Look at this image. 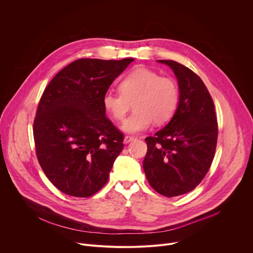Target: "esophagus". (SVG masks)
<instances>
[{
	"label": "esophagus",
	"mask_w": 253,
	"mask_h": 253,
	"mask_svg": "<svg viewBox=\"0 0 253 253\" xmlns=\"http://www.w3.org/2000/svg\"><path fill=\"white\" fill-rule=\"evenodd\" d=\"M134 139H135V138L132 137V136H125V137H124V143H125V144H128V143L132 142Z\"/></svg>",
	"instance_id": "34e87169"
}]
</instances>
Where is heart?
<instances>
[{
	"label": "heart",
	"instance_id": "obj_1",
	"mask_svg": "<svg viewBox=\"0 0 253 253\" xmlns=\"http://www.w3.org/2000/svg\"><path fill=\"white\" fill-rule=\"evenodd\" d=\"M120 92L108 91L103 96L106 111L122 120L133 102L134 111L123 121L121 129L136 134L147 130L152 122L162 124L174 115L179 102L177 84L148 68H136L123 77Z\"/></svg>",
	"mask_w": 253,
	"mask_h": 253
}]
</instances>
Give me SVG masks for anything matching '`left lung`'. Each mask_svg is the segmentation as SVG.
<instances>
[{
	"instance_id": "obj_1",
	"label": "left lung",
	"mask_w": 253,
	"mask_h": 253,
	"mask_svg": "<svg viewBox=\"0 0 253 253\" xmlns=\"http://www.w3.org/2000/svg\"><path fill=\"white\" fill-rule=\"evenodd\" d=\"M158 62L173 70L179 102L170 122L145 139L143 168L154 190L174 197L192 191L208 172L217 143V120L213 100L193 71L175 61Z\"/></svg>"
}]
</instances>
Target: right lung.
<instances>
[{
  "label": "right lung",
  "mask_w": 253,
  "mask_h": 253,
  "mask_svg": "<svg viewBox=\"0 0 253 253\" xmlns=\"http://www.w3.org/2000/svg\"><path fill=\"white\" fill-rule=\"evenodd\" d=\"M133 61L79 59L46 87L33 126L36 154L63 193L90 197L109 178L124 137L106 117L103 96Z\"/></svg>",
  "instance_id": "1"
}]
</instances>
